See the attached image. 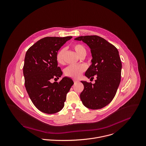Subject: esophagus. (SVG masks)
Wrapping results in <instances>:
<instances>
[{"label":"esophagus","mask_w":146,"mask_h":146,"mask_svg":"<svg viewBox=\"0 0 146 146\" xmlns=\"http://www.w3.org/2000/svg\"><path fill=\"white\" fill-rule=\"evenodd\" d=\"M73 82H74V83H76L79 82L80 81H78V80H73Z\"/></svg>","instance_id":"obj_1"}]
</instances>
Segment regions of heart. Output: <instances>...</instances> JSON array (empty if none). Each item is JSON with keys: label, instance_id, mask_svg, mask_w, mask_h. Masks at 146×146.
<instances>
[{"label": "heart", "instance_id": "1", "mask_svg": "<svg viewBox=\"0 0 146 146\" xmlns=\"http://www.w3.org/2000/svg\"><path fill=\"white\" fill-rule=\"evenodd\" d=\"M77 54L82 58L85 57L87 51L85 47L80 44H74L72 45ZM66 52L65 48L60 49L56 55V60L58 64H63L64 62V56ZM86 70V66L84 65H71L67 67L65 70V74L67 77L73 78H78L81 77L82 73Z\"/></svg>", "mask_w": 146, "mask_h": 146}]
</instances>
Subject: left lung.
I'll use <instances>...</instances> for the list:
<instances>
[{
	"instance_id": "obj_1",
	"label": "left lung",
	"mask_w": 146,
	"mask_h": 146,
	"mask_svg": "<svg viewBox=\"0 0 146 146\" xmlns=\"http://www.w3.org/2000/svg\"><path fill=\"white\" fill-rule=\"evenodd\" d=\"M91 49L92 64L85 73L88 78L97 80L92 84L81 81L84 89L80 95L83 104L90 109H100L111 102L121 81V62L117 49L104 38L96 35L80 36Z\"/></svg>"
}]
</instances>
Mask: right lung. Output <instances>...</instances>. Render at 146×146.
I'll list each match as a JSON object with an SVG mask.
<instances>
[{
  "instance_id": "add662e5",
  "label": "right lung",
  "mask_w": 146,
  "mask_h": 146,
  "mask_svg": "<svg viewBox=\"0 0 146 146\" xmlns=\"http://www.w3.org/2000/svg\"><path fill=\"white\" fill-rule=\"evenodd\" d=\"M72 38L46 37L34 44L26 53L23 69L25 87L33 105L42 113L51 114L60 111L64 106L67 93L74 84L67 77L59 82H50L51 79H59L63 74L58 66L56 55Z\"/></svg>"
}]
</instances>
